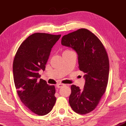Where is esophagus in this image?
Returning <instances> with one entry per match:
<instances>
[{
    "label": "esophagus",
    "mask_w": 126,
    "mask_h": 126,
    "mask_svg": "<svg viewBox=\"0 0 126 126\" xmlns=\"http://www.w3.org/2000/svg\"><path fill=\"white\" fill-rule=\"evenodd\" d=\"M63 86H64V84H62V83H58V84H57V85H56L57 87L58 88L62 87Z\"/></svg>",
    "instance_id": "obj_1"
}]
</instances>
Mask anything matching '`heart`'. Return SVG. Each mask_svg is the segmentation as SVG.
<instances>
[{"mask_svg":"<svg viewBox=\"0 0 126 126\" xmlns=\"http://www.w3.org/2000/svg\"><path fill=\"white\" fill-rule=\"evenodd\" d=\"M66 51H69V50H66Z\"/></svg>","mask_w":126,"mask_h":126,"instance_id":"heart-1","label":"heart"}]
</instances>
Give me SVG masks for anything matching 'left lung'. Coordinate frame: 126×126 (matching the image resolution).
I'll return each mask as SVG.
<instances>
[{"label":"left lung","mask_w":126,"mask_h":126,"mask_svg":"<svg viewBox=\"0 0 126 126\" xmlns=\"http://www.w3.org/2000/svg\"><path fill=\"white\" fill-rule=\"evenodd\" d=\"M61 44L76 52L79 68L85 74L82 90L71 86L69 103L75 112L88 114L97 107L107 87L109 61L107 51L99 39L84 28L64 35Z\"/></svg>","instance_id":"obj_1"}]
</instances>
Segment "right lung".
Segmentation results:
<instances>
[{
  "label": "right lung",
  "mask_w": 126,
  "mask_h": 126,
  "mask_svg": "<svg viewBox=\"0 0 126 126\" xmlns=\"http://www.w3.org/2000/svg\"><path fill=\"white\" fill-rule=\"evenodd\" d=\"M61 35L36 33L28 36L17 50L13 62L15 85L21 102L39 116L48 114L55 105V86L40 78L51 49Z\"/></svg>",
  "instance_id": "add662e5"
}]
</instances>
